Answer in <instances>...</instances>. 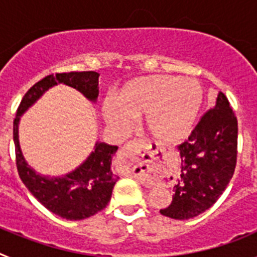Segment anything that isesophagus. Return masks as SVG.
<instances>
[{"label":"esophagus","instance_id":"esophagus-1","mask_svg":"<svg viewBox=\"0 0 257 257\" xmlns=\"http://www.w3.org/2000/svg\"><path fill=\"white\" fill-rule=\"evenodd\" d=\"M138 148H139V143L130 142L121 149L119 160L124 165L126 170H128V172H134V170L140 166L139 161H138V156H136L138 154Z\"/></svg>","mask_w":257,"mask_h":257}]
</instances>
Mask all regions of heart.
<instances>
[{
	"label": "heart",
	"mask_w": 257,
	"mask_h": 257,
	"mask_svg": "<svg viewBox=\"0 0 257 257\" xmlns=\"http://www.w3.org/2000/svg\"><path fill=\"white\" fill-rule=\"evenodd\" d=\"M203 91L194 79L175 76H148L127 82L114 101L103 106L104 117L126 133L131 118L143 117L145 130L161 144H176L187 138L202 105Z\"/></svg>",
	"instance_id": "1"
}]
</instances>
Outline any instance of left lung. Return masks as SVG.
<instances>
[{"instance_id":"1","label":"left lung","mask_w":257,"mask_h":257,"mask_svg":"<svg viewBox=\"0 0 257 257\" xmlns=\"http://www.w3.org/2000/svg\"><path fill=\"white\" fill-rule=\"evenodd\" d=\"M238 124L221 91L185 143L179 145L181 174L172 202L160 210L163 216L188 220L205 212L219 199L234 174Z\"/></svg>"}]
</instances>
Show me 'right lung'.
<instances>
[{
  "label": "right lung",
  "mask_w": 257,
  "mask_h": 257,
  "mask_svg": "<svg viewBox=\"0 0 257 257\" xmlns=\"http://www.w3.org/2000/svg\"><path fill=\"white\" fill-rule=\"evenodd\" d=\"M99 76L96 72H70L50 74L28 90L14 119V144L19 176L27 189L41 205L67 220H83L106 207L118 176L112 171V158L117 145L95 143L94 151L78 167L61 176L41 175L28 165L19 143L20 117L49 88L65 85L79 91L87 100L96 103L99 96Z\"/></svg>",
  "instance_id": "right-lung-1"
}]
</instances>
